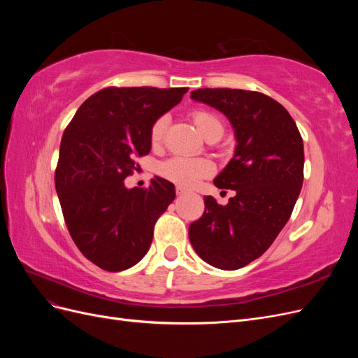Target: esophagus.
Returning a JSON list of instances; mask_svg holds the SVG:
<instances>
[{
  "instance_id": "esophagus-1",
  "label": "esophagus",
  "mask_w": 358,
  "mask_h": 358,
  "mask_svg": "<svg viewBox=\"0 0 358 358\" xmlns=\"http://www.w3.org/2000/svg\"><path fill=\"white\" fill-rule=\"evenodd\" d=\"M185 192H187V191L183 189V188H180V187L176 188V194H178V196H183V194H185Z\"/></svg>"
}]
</instances>
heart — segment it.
<instances>
[{
	"mask_svg": "<svg viewBox=\"0 0 358 358\" xmlns=\"http://www.w3.org/2000/svg\"><path fill=\"white\" fill-rule=\"evenodd\" d=\"M192 121L196 122L197 128L201 131V134L206 138H220L224 133V122L222 119L215 115L213 112L209 110H194L192 112ZM167 129V116H159L158 119H155L152 127H150V143L152 145H159L164 138ZM215 167L212 164V161H209L208 158H200V157H182V155H176L171 157L166 161H162L158 171L159 175L176 183L179 187H194L196 183L204 178L210 176L213 173Z\"/></svg>",
	"mask_w": 358,
	"mask_h": 358,
	"instance_id": "1",
	"label": "heart"
}]
</instances>
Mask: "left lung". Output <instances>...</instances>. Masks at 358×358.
Wrapping results in <instances>:
<instances>
[{
	"label": "left lung",
	"instance_id": "obj_1",
	"mask_svg": "<svg viewBox=\"0 0 358 358\" xmlns=\"http://www.w3.org/2000/svg\"><path fill=\"white\" fill-rule=\"evenodd\" d=\"M191 99L222 112L236 133V152L215 185L234 189L225 206L204 197L189 242L201 259L236 270L262 257L288 222L303 185L305 150L282 104L257 91L203 88Z\"/></svg>",
	"mask_w": 358,
	"mask_h": 358
}]
</instances>
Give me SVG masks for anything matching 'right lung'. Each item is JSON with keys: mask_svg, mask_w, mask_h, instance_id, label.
I'll return each instance as SVG.
<instances>
[{"mask_svg": "<svg viewBox=\"0 0 358 358\" xmlns=\"http://www.w3.org/2000/svg\"><path fill=\"white\" fill-rule=\"evenodd\" d=\"M188 88L109 86L91 95L62 134L55 188L64 221L79 251L107 272L137 264L154 227L176 192L155 176L148 188L127 189L137 157L150 152V127L180 103Z\"/></svg>", "mask_w": 358, "mask_h": 358, "instance_id": "right-lung-1", "label": "right lung"}]
</instances>
